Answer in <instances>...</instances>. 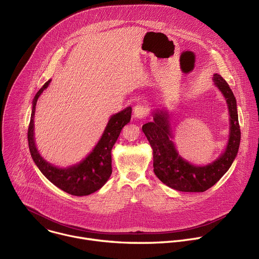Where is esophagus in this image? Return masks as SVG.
<instances>
[{"instance_id": "1", "label": "esophagus", "mask_w": 259, "mask_h": 259, "mask_svg": "<svg viewBox=\"0 0 259 259\" xmlns=\"http://www.w3.org/2000/svg\"><path fill=\"white\" fill-rule=\"evenodd\" d=\"M134 116L137 119H144L148 116V108L144 103L138 104L134 108Z\"/></svg>"}]
</instances>
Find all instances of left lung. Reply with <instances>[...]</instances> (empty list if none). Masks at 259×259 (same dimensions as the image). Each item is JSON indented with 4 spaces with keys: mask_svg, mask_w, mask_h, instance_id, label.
Wrapping results in <instances>:
<instances>
[{
    "mask_svg": "<svg viewBox=\"0 0 259 259\" xmlns=\"http://www.w3.org/2000/svg\"><path fill=\"white\" fill-rule=\"evenodd\" d=\"M213 82L225 97L230 114V135L225 152L213 162L194 165L179 155L174 142L167 112L156 110L153 121L142 126L153 150V171L166 186L182 192H204L212 187L232 165L240 145L241 131L238 121L237 102L227 81L213 74Z\"/></svg>",
    "mask_w": 259,
    "mask_h": 259,
    "instance_id": "left-lung-1",
    "label": "left lung"
}]
</instances>
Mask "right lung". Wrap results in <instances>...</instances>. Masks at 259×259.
Segmentation results:
<instances>
[{
    "mask_svg": "<svg viewBox=\"0 0 259 259\" xmlns=\"http://www.w3.org/2000/svg\"><path fill=\"white\" fill-rule=\"evenodd\" d=\"M47 81L35 95L32 102L31 118L27 132L29 150L39 170L55 186L75 196L90 195L101 189L112 175V148L122 128L130 122L132 108L128 107L113 115L94 150L82 161L68 167H58L48 162L37 151L34 142V113L39 96L48 88Z\"/></svg>",
    "mask_w": 259,
    "mask_h": 259,
    "instance_id": "obj_1",
    "label": "right lung"
}]
</instances>
